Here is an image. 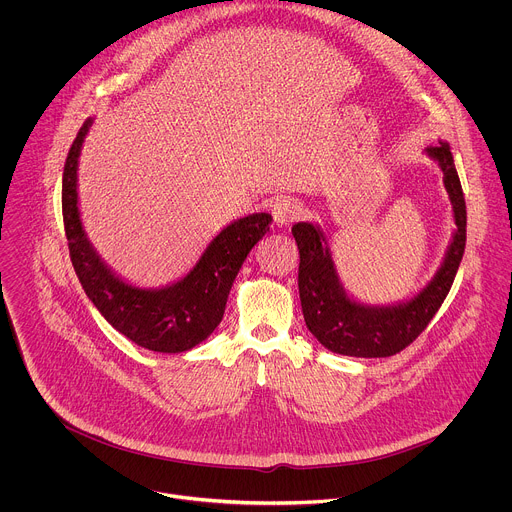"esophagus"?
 I'll return each mask as SVG.
<instances>
[{
  "label": "esophagus",
  "mask_w": 512,
  "mask_h": 512,
  "mask_svg": "<svg viewBox=\"0 0 512 512\" xmlns=\"http://www.w3.org/2000/svg\"><path fill=\"white\" fill-rule=\"evenodd\" d=\"M271 215H273V219L279 227H287L289 223H293L301 215V207L295 199L281 197V199H275L271 203Z\"/></svg>",
  "instance_id": "esophagus-1"
}]
</instances>
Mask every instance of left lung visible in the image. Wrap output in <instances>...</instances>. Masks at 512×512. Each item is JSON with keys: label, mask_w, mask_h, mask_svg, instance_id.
Wrapping results in <instances>:
<instances>
[{"label": "left lung", "mask_w": 512, "mask_h": 512, "mask_svg": "<svg viewBox=\"0 0 512 512\" xmlns=\"http://www.w3.org/2000/svg\"><path fill=\"white\" fill-rule=\"evenodd\" d=\"M425 153L445 175L457 227L441 267L415 297L395 305H367L353 299L341 283L323 229L309 221L291 229L301 257L299 297L307 329L333 353L365 359L397 355L427 329L451 291L467 243V205L449 143L439 141Z\"/></svg>", "instance_id": "1"}]
</instances>
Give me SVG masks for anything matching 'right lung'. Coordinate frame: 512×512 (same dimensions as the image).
Listing matches in <instances>:
<instances>
[{"label": "right lung", "mask_w": 512, "mask_h": 512, "mask_svg": "<svg viewBox=\"0 0 512 512\" xmlns=\"http://www.w3.org/2000/svg\"><path fill=\"white\" fill-rule=\"evenodd\" d=\"M91 125V117L81 125L65 159L61 185L63 225L79 283L107 323L139 347L157 353L189 351L221 323L231 285L273 217L253 213L231 221L211 239L193 269L165 287L131 285L99 257L81 223L77 167Z\"/></svg>", "instance_id": "obj_1"}]
</instances>
